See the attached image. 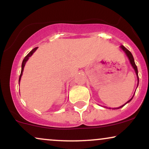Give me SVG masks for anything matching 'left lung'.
<instances>
[{"mask_svg":"<svg viewBox=\"0 0 149 149\" xmlns=\"http://www.w3.org/2000/svg\"><path fill=\"white\" fill-rule=\"evenodd\" d=\"M120 48L123 49V50L125 52V53L126 54V55L127 56V57H128V59H129V60H130V64H131V65L132 66V67H133V69H134V71H135V73H136V76H137V78H138V84H139V77H138V70H137V67H136V64H135V62H134V57H133V56H132V53L130 52L129 50H128V49L126 48L125 47H124L123 45H121L120 46ZM138 86V85H137ZM134 97V96H133ZM133 97H132V98L130 99V100L129 101H128L127 102H126L125 104H124V105H122L121 106V107H118V108H115V109H120V108H122V107H123L127 103H128V102H130V101L132 100V98H133ZM109 109H110V108H109Z\"/></svg>","mask_w":149,"mask_h":149,"instance_id":"obj_1","label":"left lung"}]
</instances>
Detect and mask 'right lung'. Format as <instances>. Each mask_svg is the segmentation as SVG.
Instances as JSON below:
<instances>
[{"label": "right lung", "mask_w": 149, "mask_h": 149, "mask_svg": "<svg viewBox=\"0 0 149 149\" xmlns=\"http://www.w3.org/2000/svg\"><path fill=\"white\" fill-rule=\"evenodd\" d=\"M37 49H38V47H35V48H33V49H32L31 51V52H30L28 54H27L26 56V57H24V59H23V61H22V71H21V73H20L19 78V82H20V80H21V77H22V73H23L24 68V66H25V64H26V61H28V59H29V57H31V56L32 55V54H33V52H35V51Z\"/></svg>", "instance_id": "obj_1"}]
</instances>
